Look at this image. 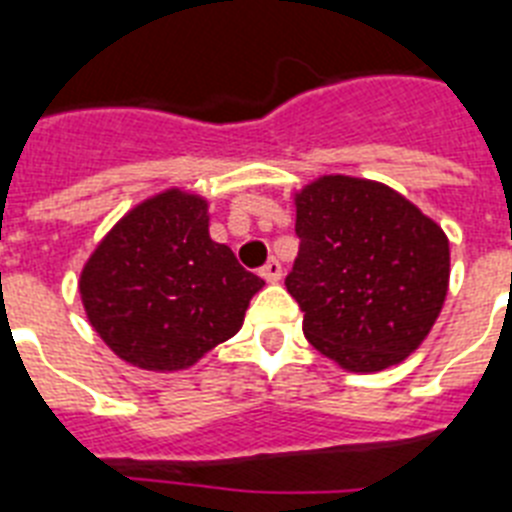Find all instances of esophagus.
I'll return each mask as SVG.
<instances>
[{"label": "esophagus", "instance_id": "34e87169", "mask_svg": "<svg viewBox=\"0 0 512 512\" xmlns=\"http://www.w3.org/2000/svg\"><path fill=\"white\" fill-rule=\"evenodd\" d=\"M260 276H263L265 281H271V284L281 281V263H279V260H268V263L263 265V271H260Z\"/></svg>", "mask_w": 512, "mask_h": 512}]
</instances>
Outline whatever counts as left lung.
Listing matches in <instances>:
<instances>
[{
  "label": "left lung",
  "mask_w": 512,
  "mask_h": 512,
  "mask_svg": "<svg viewBox=\"0 0 512 512\" xmlns=\"http://www.w3.org/2000/svg\"><path fill=\"white\" fill-rule=\"evenodd\" d=\"M300 252L287 292L313 348L348 372L401 364L436 324L449 239L393 188L324 175L295 193Z\"/></svg>",
  "instance_id": "obj_1"
}]
</instances>
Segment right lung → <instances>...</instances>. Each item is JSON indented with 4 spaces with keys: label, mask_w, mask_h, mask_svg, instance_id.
<instances>
[{
    "label": "right lung",
    "mask_w": 512,
    "mask_h": 512,
    "mask_svg": "<svg viewBox=\"0 0 512 512\" xmlns=\"http://www.w3.org/2000/svg\"><path fill=\"white\" fill-rule=\"evenodd\" d=\"M265 281L209 239L207 201L170 188L103 236L79 276L92 329L127 364L177 372L231 340Z\"/></svg>",
    "instance_id": "obj_1"
}]
</instances>
